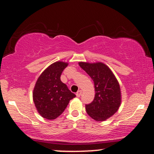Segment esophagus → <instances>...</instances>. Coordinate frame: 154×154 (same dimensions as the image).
I'll return each mask as SVG.
<instances>
[{
    "mask_svg": "<svg viewBox=\"0 0 154 154\" xmlns=\"http://www.w3.org/2000/svg\"><path fill=\"white\" fill-rule=\"evenodd\" d=\"M81 95H82V91H78L77 92V93H76L77 97H80Z\"/></svg>",
    "mask_w": 154,
    "mask_h": 154,
    "instance_id": "34e87169",
    "label": "esophagus"
}]
</instances>
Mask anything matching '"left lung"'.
<instances>
[{
	"mask_svg": "<svg viewBox=\"0 0 154 154\" xmlns=\"http://www.w3.org/2000/svg\"><path fill=\"white\" fill-rule=\"evenodd\" d=\"M79 66L88 73L94 82L95 98L86 104L88 114L96 121L109 119L119 109L121 91L117 79L106 65L101 62H79Z\"/></svg>",
	"mask_w": 154,
	"mask_h": 154,
	"instance_id": "obj_1",
	"label": "left lung"
}]
</instances>
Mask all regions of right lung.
<instances>
[{
  "label": "right lung",
  "instance_id": "1",
  "mask_svg": "<svg viewBox=\"0 0 154 154\" xmlns=\"http://www.w3.org/2000/svg\"><path fill=\"white\" fill-rule=\"evenodd\" d=\"M68 63L55 62L44 70L33 90V100L38 113L47 119H55L65 110L69 100L76 97L61 81Z\"/></svg>",
  "mask_w": 154,
  "mask_h": 154
}]
</instances>
